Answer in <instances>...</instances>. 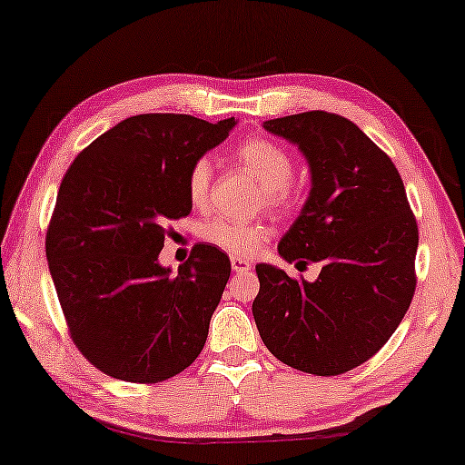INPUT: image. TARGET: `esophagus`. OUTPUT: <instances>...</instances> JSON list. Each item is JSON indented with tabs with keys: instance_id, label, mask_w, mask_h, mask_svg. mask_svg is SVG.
I'll return each instance as SVG.
<instances>
[{
	"instance_id": "1",
	"label": "esophagus",
	"mask_w": 465,
	"mask_h": 465,
	"mask_svg": "<svg viewBox=\"0 0 465 465\" xmlns=\"http://www.w3.org/2000/svg\"><path fill=\"white\" fill-rule=\"evenodd\" d=\"M230 261H232V270L238 272V273H240V272H248V270H251V267H252L251 261L242 259V257H232Z\"/></svg>"
}]
</instances>
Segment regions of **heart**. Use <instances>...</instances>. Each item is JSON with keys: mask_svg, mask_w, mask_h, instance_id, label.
Listing matches in <instances>:
<instances>
[{"mask_svg": "<svg viewBox=\"0 0 465 465\" xmlns=\"http://www.w3.org/2000/svg\"><path fill=\"white\" fill-rule=\"evenodd\" d=\"M235 160L251 173L261 185V200L267 208L284 211L295 198L292 187V173H295V160L276 141L248 139L235 149ZM213 164L208 158L195 160L187 173L185 192L187 200L193 208H204L211 193ZM202 238L208 244L221 248V251L248 257L257 252L270 238V227L261 221H240L232 217H214L202 227Z\"/></svg>", "mask_w": 465, "mask_h": 465, "instance_id": "1", "label": "heart"}]
</instances>
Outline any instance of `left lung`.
I'll list each match as a JSON object with an SVG mask.
<instances>
[{
  "instance_id": "8db88e82",
  "label": "left lung",
  "mask_w": 465,
  "mask_h": 465,
  "mask_svg": "<svg viewBox=\"0 0 465 465\" xmlns=\"http://www.w3.org/2000/svg\"><path fill=\"white\" fill-rule=\"evenodd\" d=\"M310 162L312 192L280 242L292 263H322L316 282L259 263L252 316L280 362L343 375L377 354L415 295V214L390 155L354 122L329 111L267 120Z\"/></svg>"
}]
</instances>
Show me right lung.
<instances>
[{
	"instance_id": "obj_1",
	"label": "right lung",
	"mask_w": 465,
	"mask_h": 465,
	"mask_svg": "<svg viewBox=\"0 0 465 465\" xmlns=\"http://www.w3.org/2000/svg\"><path fill=\"white\" fill-rule=\"evenodd\" d=\"M183 114L133 115L71 162L45 232V257L75 348L104 375L158 383L200 356L230 257L195 244L179 273L158 263L168 223L187 217L195 160L230 134Z\"/></svg>"
}]
</instances>
